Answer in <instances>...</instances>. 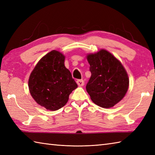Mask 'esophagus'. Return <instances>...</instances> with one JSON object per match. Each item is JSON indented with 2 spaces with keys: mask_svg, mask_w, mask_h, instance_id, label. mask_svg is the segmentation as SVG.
Here are the masks:
<instances>
[{
  "mask_svg": "<svg viewBox=\"0 0 155 155\" xmlns=\"http://www.w3.org/2000/svg\"><path fill=\"white\" fill-rule=\"evenodd\" d=\"M77 83L79 87H82L84 84V81L83 79H78L77 81Z\"/></svg>",
  "mask_w": 155,
  "mask_h": 155,
  "instance_id": "esophagus-1",
  "label": "esophagus"
}]
</instances>
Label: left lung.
Instances as JSON below:
<instances>
[{"instance_id":"8db88e82","label":"left lung","mask_w":155,"mask_h":155,"mask_svg":"<svg viewBox=\"0 0 155 155\" xmlns=\"http://www.w3.org/2000/svg\"><path fill=\"white\" fill-rule=\"evenodd\" d=\"M91 77L86 89L93 102L110 108L122 100L128 88V77L120 62L109 52L101 50L87 56Z\"/></svg>"}]
</instances>
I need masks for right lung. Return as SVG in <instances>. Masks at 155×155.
<instances>
[{"mask_svg":"<svg viewBox=\"0 0 155 155\" xmlns=\"http://www.w3.org/2000/svg\"><path fill=\"white\" fill-rule=\"evenodd\" d=\"M64 56L52 51L42 57L31 72L29 91L37 103L51 110H57L67 103L77 84L64 66Z\"/></svg>","mask_w":155,"mask_h":155,"instance_id":"obj_1","label":"right lung"}]
</instances>
